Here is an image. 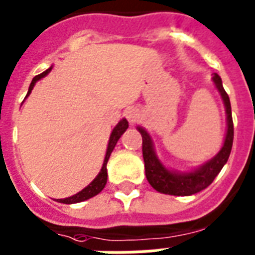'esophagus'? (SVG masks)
I'll return each instance as SVG.
<instances>
[{"label":"esophagus","instance_id":"esophagus-1","mask_svg":"<svg viewBox=\"0 0 255 255\" xmlns=\"http://www.w3.org/2000/svg\"><path fill=\"white\" fill-rule=\"evenodd\" d=\"M126 118L131 124H133L137 120V112H136L135 108H128L126 110Z\"/></svg>","mask_w":255,"mask_h":255}]
</instances>
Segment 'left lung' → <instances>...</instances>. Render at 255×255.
I'll return each instance as SVG.
<instances>
[{
	"instance_id": "obj_1",
	"label": "left lung",
	"mask_w": 255,
	"mask_h": 255,
	"mask_svg": "<svg viewBox=\"0 0 255 255\" xmlns=\"http://www.w3.org/2000/svg\"><path fill=\"white\" fill-rule=\"evenodd\" d=\"M213 81L217 86L218 91L221 94L224 103L226 107V115H228V132H226L225 143L224 147L217 156H214L209 163L202 165L201 168L190 172V173L177 174L164 168V165L156 157L153 145H152L151 137L144 131L143 128H137L143 137V157L144 165H145V176H147L148 182L151 184L152 188L156 189L160 193L173 194V196H190L205 189L209 186L213 180L216 178L222 167L225 165L232 151L234 137V127L233 118H232V107H230L229 95L226 94L222 86V81L220 75L214 74Z\"/></svg>"
}]
</instances>
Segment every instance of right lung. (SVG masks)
Instances as JSON below:
<instances>
[{"label": "right lung", "instance_id": "right-lung-1", "mask_svg": "<svg viewBox=\"0 0 255 255\" xmlns=\"http://www.w3.org/2000/svg\"><path fill=\"white\" fill-rule=\"evenodd\" d=\"M50 70H46L43 71L42 74L37 75V77L33 78V81L30 83V87H29V91H27V95H29L31 90H33L34 85H35V82L39 81L41 78H43L45 75L50 73ZM26 95V96H27ZM128 128V122L126 119H123L122 122H119V124L114 128V131L111 133V137H110V141H108V147H107V153H106V157H104V163H103V167H102V170L99 172V174L96 176V178L94 181L90 184L88 186H86L85 189L81 190L79 193H77L75 196H71L69 198H63V200H59V202H63V204H75V202H81V201H85V200H88V198L94 197L96 196L98 193L102 192L106 184H107V161L110 159V155H111V152L114 151V148H115L116 143H118V140L120 139V136L123 135L124 131Z\"/></svg>", "mask_w": 255, "mask_h": 255}]
</instances>
